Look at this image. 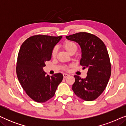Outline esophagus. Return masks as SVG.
Returning <instances> with one entry per match:
<instances>
[{
    "label": "esophagus",
    "instance_id": "esophagus-1",
    "mask_svg": "<svg viewBox=\"0 0 126 126\" xmlns=\"http://www.w3.org/2000/svg\"><path fill=\"white\" fill-rule=\"evenodd\" d=\"M63 78H66L67 77L69 76V75H68V74H66V73H63Z\"/></svg>",
    "mask_w": 126,
    "mask_h": 126
}]
</instances>
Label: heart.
Here are the masks:
<instances>
[{"label":"heart","mask_w":126,"mask_h":126,"mask_svg":"<svg viewBox=\"0 0 126 126\" xmlns=\"http://www.w3.org/2000/svg\"><path fill=\"white\" fill-rule=\"evenodd\" d=\"M63 47L65 50H66L67 52L70 53V51H72L73 50L76 49L77 50V46L75 44H74L73 42H70V41H65L63 43ZM57 53V48L56 47H54L52 49L51 52V57L55 58L56 57Z\"/></svg>","instance_id":"1"}]
</instances>
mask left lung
<instances>
[{
  "mask_svg": "<svg viewBox=\"0 0 126 126\" xmlns=\"http://www.w3.org/2000/svg\"><path fill=\"white\" fill-rule=\"evenodd\" d=\"M66 38L80 45L81 49L80 64L83 69H88L86 78L74 76L75 82L72 90L84 100H94L106 89L111 76V65L106 46L99 38L88 32H78Z\"/></svg>",
  "mask_w": 126,
  "mask_h": 126,
  "instance_id": "1",
  "label": "left lung"
}]
</instances>
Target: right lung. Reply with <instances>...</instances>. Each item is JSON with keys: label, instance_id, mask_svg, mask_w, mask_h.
I'll return each instance as SVG.
<instances>
[{"label": "right lung", "instance_id": "right-lung-1", "mask_svg": "<svg viewBox=\"0 0 126 126\" xmlns=\"http://www.w3.org/2000/svg\"><path fill=\"white\" fill-rule=\"evenodd\" d=\"M62 36L37 35L27 38L20 46L16 63L18 80L27 95L36 102L44 103L53 97L63 79L61 73L49 76L43 68L50 60L51 50Z\"/></svg>", "mask_w": 126, "mask_h": 126}]
</instances>
